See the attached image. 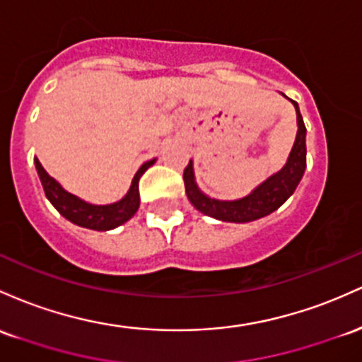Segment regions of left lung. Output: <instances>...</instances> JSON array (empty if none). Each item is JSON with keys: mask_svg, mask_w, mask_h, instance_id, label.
<instances>
[{"mask_svg": "<svg viewBox=\"0 0 362 362\" xmlns=\"http://www.w3.org/2000/svg\"><path fill=\"white\" fill-rule=\"evenodd\" d=\"M291 103L296 109V116H298V133H296L294 145H292L286 165L279 173L267 177L246 197L238 198V200H217V198L205 194L194 181L193 160H189L185 174H182V180H185L186 197L198 212L222 222L245 224V222L258 221V218L275 212L296 192L299 181L303 180L304 169H306V127H304L298 103L294 100Z\"/></svg>", "mask_w": 362, "mask_h": 362, "instance_id": "1", "label": "left lung"}]
</instances>
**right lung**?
I'll return each mask as SVG.
<instances>
[{"label": "right lung", "instance_id": "right-lung-1", "mask_svg": "<svg viewBox=\"0 0 362 362\" xmlns=\"http://www.w3.org/2000/svg\"><path fill=\"white\" fill-rule=\"evenodd\" d=\"M157 159H152L136 170L133 176L132 186H129L128 193L121 198L119 202L109 203V205H93L78 198L76 194L63 188L54 177H51L46 173V169L40 165L39 159H34L35 169H37L39 180L42 182L44 193L46 198L52 203L58 212L63 215L66 221L73 222L75 226L85 227V229L92 230H111L119 227L121 224L129 221L133 215L136 214L138 206H140V193H138V181H140L141 174L147 170L150 165L156 164Z\"/></svg>", "mask_w": 362, "mask_h": 362}]
</instances>
